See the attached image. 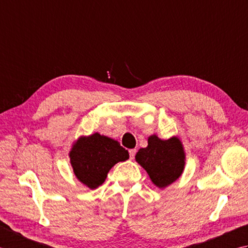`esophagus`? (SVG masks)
I'll return each mask as SVG.
<instances>
[{
  "mask_svg": "<svg viewBox=\"0 0 248 248\" xmlns=\"http://www.w3.org/2000/svg\"><path fill=\"white\" fill-rule=\"evenodd\" d=\"M136 152H137V150H136V149H131V150H129V157H130L131 159H133V158L135 157Z\"/></svg>",
  "mask_w": 248,
  "mask_h": 248,
  "instance_id": "1",
  "label": "esophagus"
}]
</instances>
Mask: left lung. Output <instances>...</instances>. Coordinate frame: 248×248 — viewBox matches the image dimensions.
Segmentation results:
<instances>
[{
    "mask_svg": "<svg viewBox=\"0 0 248 248\" xmlns=\"http://www.w3.org/2000/svg\"><path fill=\"white\" fill-rule=\"evenodd\" d=\"M136 161L148 172L151 181L159 188H165L178 180L184 170L185 153L178 137L161 140L150 136L148 146L136 154Z\"/></svg>",
    "mask_w": 248,
    "mask_h": 248,
    "instance_id": "1",
    "label": "left lung"
}]
</instances>
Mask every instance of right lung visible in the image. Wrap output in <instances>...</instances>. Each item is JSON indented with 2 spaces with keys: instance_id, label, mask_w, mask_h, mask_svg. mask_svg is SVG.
I'll use <instances>...</instances> for the list:
<instances>
[{
  "instance_id": "1",
  "label": "right lung",
  "mask_w": 248,
  "mask_h": 248,
  "mask_svg": "<svg viewBox=\"0 0 248 248\" xmlns=\"http://www.w3.org/2000/svg\"><path fill=\"white\" fill-rule=\"evenodd\" d=\"M69 158L77 179L94 189L104 183L109 170L119 161L128 159L129 154L117 140L95 133L76 141Z\"/></svg>"
}]
</instances>
